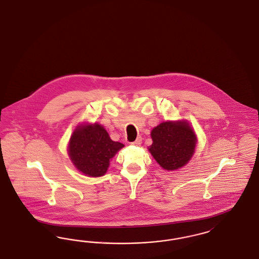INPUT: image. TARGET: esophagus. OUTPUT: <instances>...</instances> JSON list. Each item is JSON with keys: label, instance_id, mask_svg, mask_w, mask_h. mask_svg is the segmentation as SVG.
<instances>
[{"label": "esophagus", "instance_id": "obj_1", "mask_svg": "<svg viewBox=\"0 0 259 259\" xmlns=\"http://www.w3.org/2000/svg\"><path fill=\"white\" fill-rule=\"evenodd\" d=\"M131 145L137 146V147L141 146V145H142V138H137V140H136L135 142H132Z\"/></svg>", "mask_w": 259, "mask_h": 259}]
</instances>
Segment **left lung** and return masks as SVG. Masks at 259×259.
I'll use <instances>...</instances> for the list:
<instances>
[{"label":"left lung","mask_w":259,"mask_h":259,"mask_svg":"<svg viewBox=\"0 0 259 259\" xmlns=\"http://www.w3.org/2000/svg\"><path fill=\"white\" fill-rule=\"evenodd\" d=\"M150 135L153 143L148 150L165 170L184 167L194 153L196 136L186 122H162Z\"/></svg>","instance_id":"1"}]
</instances>
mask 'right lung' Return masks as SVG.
I'll use <instances>...</instances> for the list:
<instances>
[{
	"label": "right lung",
	"instance_id": "add662e5",
	"mask_svg": "<svg viewBox=\"0 0 259 259\" xmlns=\"http://www.w3.org/2000/svg\"><path fill=\"white\" fill-rule=\"evenodd\" d=\"M124 147L111 140L105 128L99 124L78 126L69 144L71 160L78 171L90 177L105 175L110 160Z\"/></svg>",
	"mask_w": 259,
	"mask_h": 259
}]
</instances>
